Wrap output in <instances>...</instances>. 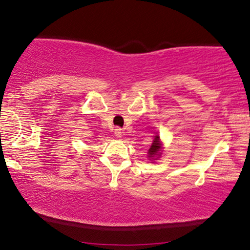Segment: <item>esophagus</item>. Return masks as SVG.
<instances>
[{
    "label": "esophagus",
    "mask_w": 250,
    "mask_h": 250,
    "mask_svg": "<svg viewBox=\"0 0 250 250\" xmlns=\"http://www.w3.org/2000/svg\"><path fill=\"white\" fill-rule=\"evenodd\" d=\"M122 133H123L122 129L119 128V127H116L115 130H114V134H115V136L119 137V139H120V137H122Z\"/></svg>",
    "instance_id": "1"
}]
</instances>
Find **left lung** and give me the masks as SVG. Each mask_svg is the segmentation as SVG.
<instances>
[{
	"instance_id": "8db88e82",
	"label": "left lung",
	"mask_w": 250,
	"mask_h": 250,
	"mask_svg": "<svg viewBox=\"0 0 250 250\" xmlns=\"http://www.w3.org/2000/svg\"><path fill=\"white\" fill-rule=\"evenodd\" d=\"M161 149H162V145H161V141H160V136L159 135H156L153 143H151L150 148H149V150H148L149 159H151V160L159 159V156L161 155Z\"/></svg>"
}]
</instances>
